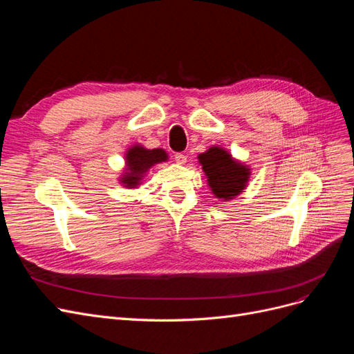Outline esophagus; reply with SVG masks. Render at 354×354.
Wrapping results in <instances>:
<instances>
[{
    "mask_svg": "<svg viewBox=\"0 0 354 354\" xmlns=\"http://www.w3.org/2000/svg\"><path fill=\"white\" fill-rule=\"evenodd\" d=\"M174 159H176V162H177L178 165H185V164L187 162V158H186V155H183V153H176Z\"/></svg>",
    "mask_w": 354,
    "mask_h": 354,
    "instance_id": "34e87169",
    "label": "esophagus"
}]
</instances>
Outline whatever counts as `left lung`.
<instances>
[{
    "label": "left lung",
    "instance_id": "1",
    "mask_svg": "<svg viewBox=\"0 0 354 354\" xmlns=\"http://www.w3.org/2000/svg\"><path fill=\"white\" fill-rule=\"evenodd\" d=\"M198 162L202 165L211 194L218 201L234 199L250 183V165L234 159L227 149L221 146H211L208 151L199 153Z\"/></svg>",
    "mask_w": 354,
    "mask_h": 354
}]
</instances>
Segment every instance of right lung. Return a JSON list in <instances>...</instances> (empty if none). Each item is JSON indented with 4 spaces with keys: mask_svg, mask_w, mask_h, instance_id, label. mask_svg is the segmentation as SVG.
<instances>
[{
    "mask_svg": "<svg viewBox=\"0 0 354 354\" xmlns=\"http://www.w3.org/2000/svg\"><path fill=\"white\" fill-rule=\"evenodd\" d=\"M125 167L118 177V181L127 189H138L143 178L153 165L168 160V153L164 149H147L140 143L130 146L124 153Z\"/></svg>",
    "mask_w": 354,
    "mask_h": 354,
    "instance_id": "1",
    "label": "right lung"
}]
</instances>
